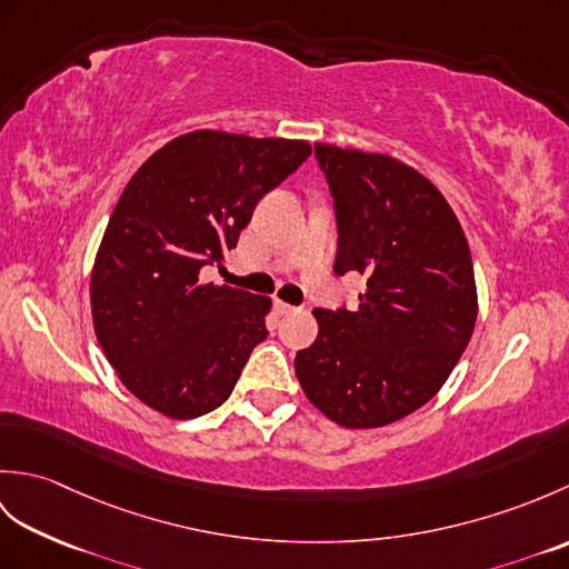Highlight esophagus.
Returning <instances> with one entry per match:
<instances>
[{
  "instance_id": "esophagus-1",
  "label": "esophagus",
  "mask_w": 569,
  "mask_h": 569,
  "mask_svg": "<svg viewBox=\"0 0 569 569\" xmlns=\"http://www.w3.org/2000/svg\"><path fill=\"white\" fill-rule=\"evenodd\" d=\"M276 310H278V316H291V312H296L298 308L283 303V300H276Z\"/></svg>"
}]
</instances>
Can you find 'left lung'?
Instances as JSON below:
<instances>
[{
    "mask_svg": "<svg viewBox=\"0 0 569 569\" xmlns=\"http://www.w3.org/2000/svg\"><path fill=\"white\" fill-rule=\"evenodd\" d=\"M335 200V273L367 276L355 310L316 308L296 355L308 401L342 428H381L426 406L477 322L467 237L442 192L386 153L316 143Z\"/></svg>",
    "mask_w": 569,
    "mask_h": 569,
    "instance_id": "8db88e82",
    "label": "left lung"
}]
</instances>
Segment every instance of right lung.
<instances>
[{
  "label": "right lung",
  "instance_id": "add662e5",
  "mask_svg": "<svg viewBox=\"0 0 569 569\" xmlns=\"http://www.w3.org/2000/svg\"><path fill=\"white\" fill-rule=\"evenodd\" d=\"M310 156L308 141L198 129L131 176L90 278L94 335L141 403L188 420L227 401L266 340L271 298L204 283L266 192Z\"/></svg>",
  "mask_w": 569,
  "mask_h": 569
}]
</instances>
